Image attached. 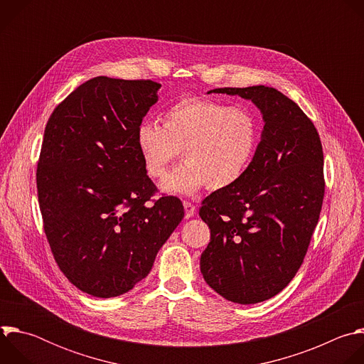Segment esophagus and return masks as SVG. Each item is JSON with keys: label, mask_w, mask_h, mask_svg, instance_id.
<instances>
[{"label": "esophagus", "mask_w": 364, "mask_h": 364, "mask_svg": "<svg viewBox=\"0 0 364 364\" xmlns=\"http://www.w3.org/2000/svg\"><path fill=\"white\" fill-rule=\"evenodd\" d=\"M183 205H184V210H186V219L193 218L194 212H196V205L191 201H187V200L183 201Z\"/></svg>", "instance_id": "34e87169"}]
</instances>
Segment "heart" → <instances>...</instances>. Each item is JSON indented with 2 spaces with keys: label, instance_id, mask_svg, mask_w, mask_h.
I'll list each match as a JSON object with an SVG mask.
<instances>
[{
  "label": "heart",
  "instance_id": "obj_1",
  "mask_svg": "<svg viewBox=\"0 0 364 364\" xmlns=\"http://www.w3.org/2000/svg\"><path fill=\"white\" fill-rule=\"evenodd\" d=\"M135 144L149 177H163L178 157L184 163L161 181L163 190L194 194L201 187L219 191L246 174L259 144L255 115L240 107L207 97H183L164 112L163 127L145 121Z\"/></svg>",
  "mask_w": 364,
  "mask_h": 364
}]
</instances>
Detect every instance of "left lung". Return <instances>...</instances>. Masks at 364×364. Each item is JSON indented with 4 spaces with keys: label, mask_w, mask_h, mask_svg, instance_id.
Segmentation results:
<instances>
[{
    "label": "left lung",
    "mask_w": 364,
    "mask_h": 364,
    "mask_svg": "<svg viewBox=\"0 0 364 364\" xmlns=\"http://www.w3.org/2000/svg\"><path fill=\"white\" fill-rule=\"evenodd\" d=\"M212 92L250 99L265 125L242 180L200 207L210 229L200 269L223 298L262 302L279 294L304 262L326 191L323 145L313 121L274 87Z\"/></svg>",
    "instance_id": "left-lung-1"
}]
</instances>
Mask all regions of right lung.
Instances as JSON below:
<instances>
[{"mask_svg": "<svg viewBox=\"0 0 364 364\" xmlns=\"http://www.w3.org/2000/svg\"><path fill=\"white\" fill-rule=\"evenodd\" d=\"M160 83L93 77L50 115L37 163V194L51 253L80 291L111 298L151 271L184 218L174 196L151 200L135 131Z\"/></svg>", "mask_w": 364, "mask_h": 364, "instance_id": "obj_1", "label": "right lung"}]
</instances>
